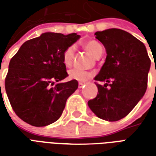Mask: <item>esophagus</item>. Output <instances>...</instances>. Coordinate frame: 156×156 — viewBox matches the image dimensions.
<instances>
[{
  "mask_svg": "<svg viewBox=\"0 0 156 156\" xmlns=\"http://www.w3.org/2000/svg\"><path fill=\"white\" fill-rule=\"evenodd\" d=\"M83 85H85V83H81V82H79V83H78V88H82Z\"/></svg>",
  "mask_w": 156,
  "mask_h": 156,
  "instance_id": "esophagus-1",
  "label": "esophagus"
}]
</instances>
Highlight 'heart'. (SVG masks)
<instances>
[{
    "mask_svg": "<svg viewBox=\"0 0 156 156\" xmlns=\"http://www.w3.org/2000/svg\"><path fill=\"white\" fill-rule=\"evenodd\" d=\"M84 48L90 54L94 57L95 58H99L104 51V48L98 41L95 40H89L84 43ZM75 52V47L73 45L68 46V48H65L62 52V62L65 66H70L73 60ZM93 73L90 72L85 71L80 68H72L68 71V77L70 79H74L77 81L84 82L91 78Z\"/></svg>",
    "mask_w": 156,
    "mask_h": 156,
    "instance_id": "b5f03b06",
    "label": "heart"
}]
</instances>
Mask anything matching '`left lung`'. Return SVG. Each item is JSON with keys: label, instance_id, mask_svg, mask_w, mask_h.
<instances>
[{"label": "left lung", "instance_id": "obj_1", "mask_svg": "<svg viewBox=\"0 0 156 156\" xmlns=\"http://www.w3.org/2000/svg\"><path fill=\"white\" fill-rule=\"evenodd\" d=\"M105 46V62L96 77L98 94L88 102L98 118L118 121L127 116L147 88L151 59L144 43L130 33L117 28L95 32Z\"/></svg>", "mask_w": 156, "mask_h": 156}]
</instances>
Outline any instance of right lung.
<instances>
[{"mask_svg": "<svg viewBox=\"0 0 156 156\" xmlns=\"http://www.w3.org/2000/svg\"><path fill=\"white\" fill-rule=\"evenodd\" d=\"M80 37L46 32L24 42L10 61L5 88L10 104L21 119L36 127L57 121L77 80L55 84L68 76L62 52ZM1 88V83H0Z\"/></svg>", "mask_w": 156, "mask_h": 156, "instance_id": "1", "label": "right lung"}]
</instances>
